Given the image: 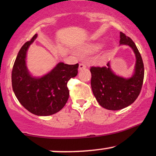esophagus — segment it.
<instances>
[{
  "instance_id": "obj_1",
  "label": "esophagus",
  "mask_w": 156,
  "mask_h": 156,
  "mask_svg": "<svg viewBox=\"0 0 156 156\" xmlns=\"http://www.w3.org/2000/svg\"><path fill=\"white\" fill-rule=\"evenodd\" d=\"M86 67H87L86 64H84L83 63L79 64V70H82V69H85Z\"/></svg>"
}]
</instances>
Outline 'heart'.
Segmentation results:
<instances>
[{
  "mask_svg": "<svg viewBox=\"0 0 156 156\" xmlns=\"http://www.w3.org/2000/svg\"><path fill=\"white\" fill-rule=\"evenodd\" d=\"M101 48V44H94V45L92 46V49L93 50H98Z\"/></svg>",
  "mask_w": 156,
  "mask_h": 156,
  "instance_id": "heart-1",
  "label": "heart"
}]
</instances>
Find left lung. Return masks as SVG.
Segmentation results:
<instances>
[{
  "mask_svg": "<svg viewBox=\"0 0 156 156\" xmlns=\"http://www.w3.org/2000/svg\"><path fill=\"white\" fill-rule=\"evenodd\" d=\"M119 43L130 46L136 55L135 72L131 78L116 76L109 62L106 67H92L90 69L91 87L97 101L104 108L113 111L124 108L136 100L141 90L144 75L142 58L133 40L120 32Z\"/></svg>",
  "mask_w": 156,
  "mask_h": 156,
  "instance_id": "left-lung-1",
  "label": "left lung"
}]
</instances>
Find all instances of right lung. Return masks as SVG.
<instances>
[{"mask_svg": "<svg viewBox=\"0 0 156 156\" xmlns=\"http://www.w3.org/2000/svg\"><path fill=\"white\" fill-rule=\"evenodd\" d=\"M22 46L17 55L12 72V89L21 105L37 116H48L63 108L69 95L67 82L78 74V64L59 62L49 73L42 78L32 77L26 67L28 48L37 38Z\"/></svg>", "mask_w": 156, "mask_h": 156, "instance_id": "obj_1", "label": "right lung"}]
</instances>
